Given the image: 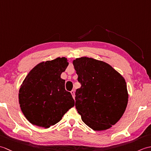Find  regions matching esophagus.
<instances>
[{
	"instance_id": "esophagus-1",
	"label": "esophagus",
	"mask_w": 151,
	"mask_h": 151,
	"mask_svg": "<svg viewBox=\"0 0 151 151\" xmlns=\"http://www.w3.org/2000/svg\"><path fill=\"white\" fill-rule=\"evenodd\" d=\"M70 93H71V95H72V96H73V99H75V91H74V90H72L71 91H70Z\"/></svg>"
}]
</instances>
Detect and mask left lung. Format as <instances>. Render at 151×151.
Masks as SVG:
<instances>
[{"label":"left lung","mask_w":151,"mask_h":151,"mask_svg":"<svg viewBox=\"0 0 151 151\" xmlns=\"http://www.w3.org/2000/svg\"><path fill=\"white\" fill-rule=\"evenodd\" d=\"M73 64L81 84L76 91L75 106L82 120L95 131L110 129L127 106L125 79L108 63L93 58H78Z\"/></svg>","instance_id":"left-lung-1"}]
</instances>
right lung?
I'll list each match as a JSON object with an SVG mask.
<instances>
[{"label": "right lung", "mask_w": 151, "mask_h": 151, "mask_svg": "<svg viewBox=\"0 0 151 151\" xmlns=\"http://www.w3.org/2000/svg\"><path fill=\"white\" fill-rule=\"evenodd\" d=\"M69 65L66 58L42 62L28 73L20 86L19 102L22 114L33 125L48 129L75 106L65 89L61 74Z\"/></svg>", "instance_id": "right-lung-1"}]
</instances>
